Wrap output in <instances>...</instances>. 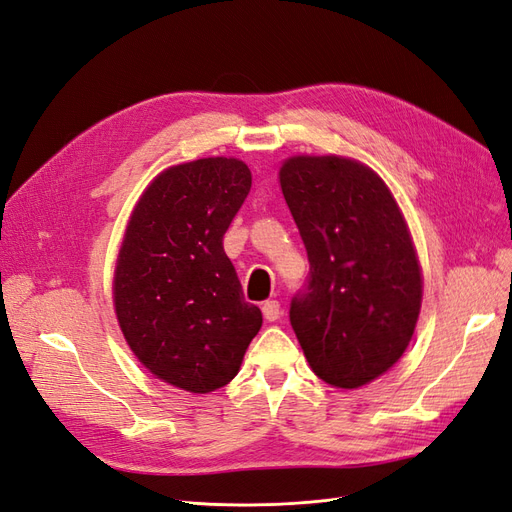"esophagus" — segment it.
Returning a JSON list of instances; mask_svg holds the SVG:
<instances>
[{
	"instance_id": "esophagus-1",
	"label": "esophagus",
	"mask_w": 512,
	"mask_h": 512,
	"mask_svg": "<svg viewBox=\"0 0 512 512\" xmlns=\"http://www.w3.org/2000/svg\"><path fill=\"white\" fill-rule=\"evenodd\" d=\"M262 314H265V318L269 322H275L277 318L282 316V305L280 301H265V305H262Z\"/></svg>"
}]
</instances>
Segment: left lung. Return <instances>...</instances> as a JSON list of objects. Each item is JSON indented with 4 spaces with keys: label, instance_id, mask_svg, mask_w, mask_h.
<instances>
[{
    "label": "left lung",
    "instance_id": "8db88e82",
    "mask_svg": "<svg viewBox=\"0 0 512 512\" xmlns=\"http://www.w3.org/2000/svg\"><path fill=\"white\" fill-rule=\"evenodd\" d=\"M280 183L309 260L290 324L320 380L359 389L399 361L421 312L406 220L374 170L348 158H290Z\"/></svg>",
    "mask_w": 512,
    "mask_h": 512
}]
</instances>
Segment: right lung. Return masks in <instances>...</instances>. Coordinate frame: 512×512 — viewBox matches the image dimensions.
<instances>
[{
  "instance_id": "add662e5",
  "label": "right lung",
  "mask_w": 512,
  "mask_h": 512,
  "mask_svg": "<svg viewBox=\"0 0 512 512\" xmlns=\"http://www.w3.org/2000/svg\"><path fill=\"white\" fill-rule=\"evenodd\" d=\"M250 188L241 160L179 164L151 181L126 228L113 286L119 327L138 361L177 389L228 384L262 327L224 252Z\"/></svg>"
}]
</instances>
